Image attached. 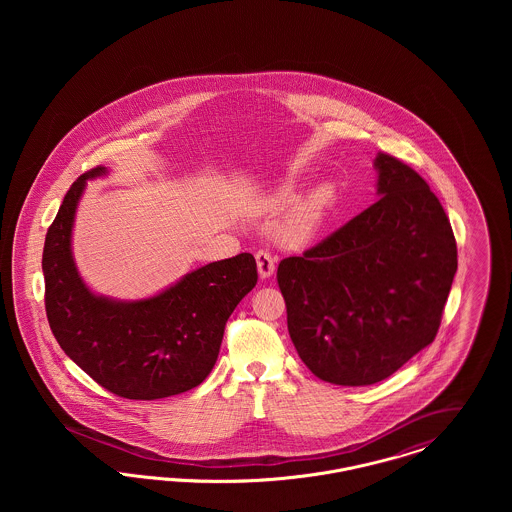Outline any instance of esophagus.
I'll return each instance as SVG.
<instances>
[{
  "label": "esophagus",
  "mask_w": 512,
  "mask_h": 512,
  "mask_svg": "<svg viewBox=\"0 0 512 512\" xmlns=\"http://www.w3.org/2000/svg\"><path fill=\"white\" fill-rule=\"evenodd\" d=\"M255 259H257V268H259L261 278L263 280L270 278L274 274V268H276V259L268 251H257Z\"/></svg>",
  "instance_id": "esophagus-1"
}]
</instances>
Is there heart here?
<instances>
[{
  "mask_svg": "<svg viewBox=\"0 0 512 512\" xmlns=\"http://www.w3.org/2000/svg\"><path fill=\"white\" fill-rule=\"evenodd\" d=\"M299 186L293 182H282L274 194L268 197V209L270 211H282L286 207L293 205L299 199ZM336 199V188L332 184H320L311 194L307 195L295 209L292 220H290V228L288 234L295 242H305L311 236H315V232L320 226V222L324 219V213L328 211V207L334 203Z\"/></svg>",
  "mask_w": 512,
  "mask_h": 512,
  "instance_id": "b5f03b06",
  "label": "heart"
}]
</instances>
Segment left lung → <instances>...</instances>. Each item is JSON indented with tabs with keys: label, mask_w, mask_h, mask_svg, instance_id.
<instances>
[{
	"label": "left lung",
	"mask_w": 512,
	"mask_h": 512,
	"mask_svg": "<svg viewBox=\"0 0 512 512\" xmlns=\"http://www.w3.org/2000/svg\"><path fill=\"white\" fill-rule=\"evenodd\" d=\"M374 169L380 199L276 274L301 361L336 386L382 382L430 345L457 272L451 224L422 176L388 153Z\"/></svg>",
	"instance_id": "1"
}]
</instances>
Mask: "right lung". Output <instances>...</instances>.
Segmentation results:
<instances>
[{"label": "right lung", "mask_w": 512, "mask_h": 512, "mask_svg": "<svg viewBox=\"0 0 512 512\" xmlns=\"http://www.w3.org/2000/svg\"><path fill=\"white\" fill-rule=\"evenodd\" d=\"M84 172L49 226L42 270L49 328L61 349L101 388L126 399H163L199 386L219 357L226 320L257 284V263L240 253L184 274L146 299L94 292L74 263L73 228Z\"/></svg>", "instance_id": "add662e5"}]
</instances>
